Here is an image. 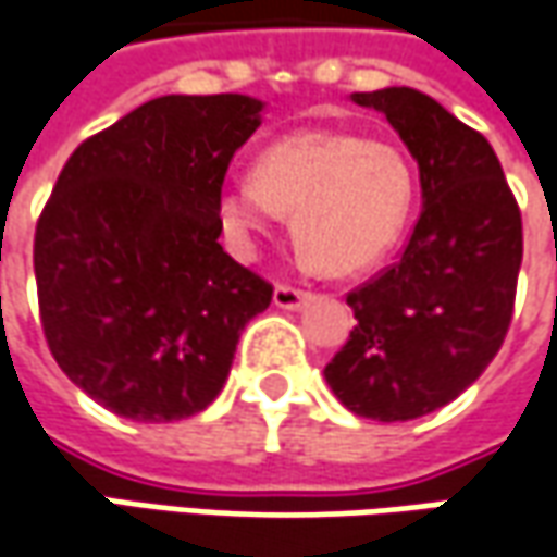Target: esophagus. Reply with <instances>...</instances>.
Instances as JSON below:
<instances>
[{"instance_id": "1", "label": "esophagus", "mask_w": 557, "mask_h": 557, "mask_svg": "<svg viewBox=\"0 0 557 557\" xmlns=\"http://www.w3.org/2000/svg\"><path fill=\"white\" fill-rule=\"evenodd\" d=\"M305 299H308V293L296 289V286H286V283H280L277 289H274V305L283 308V311H296V308H302Z\"/></svg>"}]
</instances>
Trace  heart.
Returning a JSON list of instances; mask_svg holds the SVG:
<instances>
[{
  "instance_id": "b5f03b06",
  "label": "heart",
  "mask_w": 557,
  "mask_h": 557,
  "mask_svg": "<svg viewBox=\"0 0 557 557\" xmlns=\"http://www.w3.org/2000/svg\"><path fill=\"white\" fill-rule=\"evenodd\" d=\"M414 168L389 143L302 131L271 143L255 174L224 183L221 221L239 249L293 214V239L330 277L368 271L399 243L414 208Z\"/></svg>"
}]
</instances>
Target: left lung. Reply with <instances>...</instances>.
<instances>
[{"label": "left lung", "instance_id": "1", "mask_svg": "<svg viewBox=\"0 0 557 557\" xmlns=\"http://www.w3.org/2000/svg\"><path fill=\"white\" fill-rule=\"evenodd\" d=\"M380 111L421 171L401 258L349 293L358 326L324 368L358 418L414 421L458 399L502 349L518 289L520 211L486 136L411 86L351 92Z\"/></svg>", "mask_w": 557, "mask_h": 557}]
</instances>
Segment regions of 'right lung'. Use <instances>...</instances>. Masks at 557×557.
Segmentation results:
<instances>
[{
    "instance_id": "obj_1",
    "label": "right lung",
    "mask_w": 557,
    "mask_h": 557,
    "mask_svg": "<svg viewBox=\"0 0 557 557\" xmlns=\"http://www.w3.org/2000/svg\"><path fill=\"white\" fill-rule=\"evenodd\" d=\"M264 102L158 96L61 168L34 239L39 321L89 399L143 423L206 411L271 283L236 264L218 196Z\"/></svg>"
}]
</instances>
